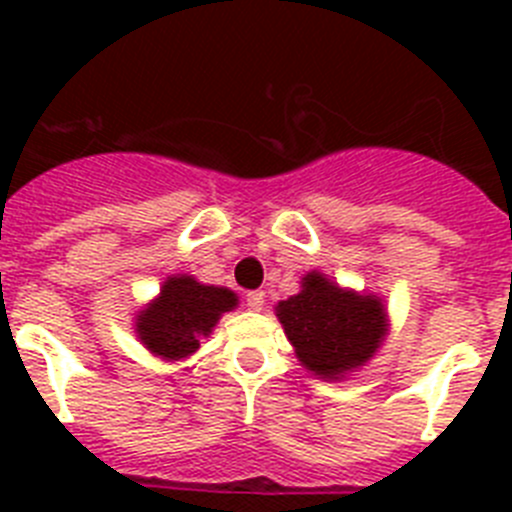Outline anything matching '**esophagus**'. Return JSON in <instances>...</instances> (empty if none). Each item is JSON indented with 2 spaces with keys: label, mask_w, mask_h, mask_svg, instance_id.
Instances as JSON below:
<instances>
[{
  "label": "esophagus",
  "mask_w": 512,
  "mask_h": 512,
  "mask_svg": "<svg viewBox=\"0 0 512 512\" xmlns=\"http://www.w3.org/2000/svg\"><path fill=\"white\" fill-rule=\"evenodd\" d=\"M264 302H266V292H261V289H253V292H248L246 295L248 310H253V312L264 310Z\"/></svg>",
  "instance_id": "obj_1"
}]
</instances>
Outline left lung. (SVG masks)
Segmentation results:
<instances>
[{
	"label": "left lung",
	"instance_id": "obj_1",
	"mask_svg": "<svg viewBox=\"0 0 512 512\" xmlns=\"http://www.w3.org/2000/svg\"><path fill=\"white\" fill-rule=\"evenodd\" d=\"M277 315L297 359L325 379L364 364L384 336L382 302L343 292L318 271L302 279L300 295L279 302Z\"/></svg>",
	"mask_w": 512,
	"mask_h": 512
}]
</instances>
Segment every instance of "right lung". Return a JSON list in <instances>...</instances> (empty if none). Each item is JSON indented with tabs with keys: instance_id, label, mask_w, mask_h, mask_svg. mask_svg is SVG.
<instances>
[{
	"instance_id": "1",
	"label": "right lung",
	"mask_w": 512,
	"mask_h": 512,
	"mask_svg": "<svg viewBox=\"0 0 512 512\" xmlns=\"http://www.w3.org/2000/svg\"><path fill=\"white\" fill-rule=\"evenodd\" d=\"M235 295L223 287H205L192 277H171L153 305L138 315V336L156 356L182 359L200 348L220 315L235 307Z\"/></svg>"
}]
</instances>
